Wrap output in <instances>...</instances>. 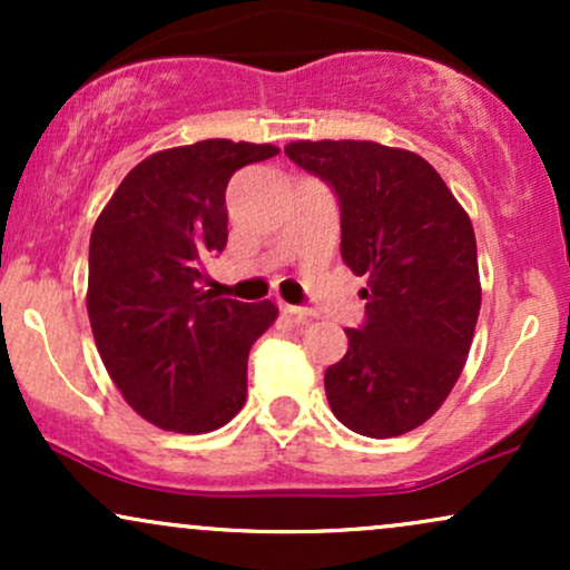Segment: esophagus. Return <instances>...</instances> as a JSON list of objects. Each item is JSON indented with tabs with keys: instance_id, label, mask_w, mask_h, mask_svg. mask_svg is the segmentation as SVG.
I'll list each match as a JSON object with an SVG mask.
<instances>
[{
	"instance_id": "obj_1",
	"label": "esophagus",
	"mask_w": 570,
	"mask_h": 570,
	"mask_svg": "<svg viewBox=\"0 0 570 570\" xmlns=\"http://www.w3.org/2000/svg\"><path fill=\"white\" fill-rule=\"evenodd\" d=\"M281 311L286 313V316H292L294 322H307V318L313 316V311H307V307H299V305H289V303H281Z\"/></svg>"
}]
</instances>
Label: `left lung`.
Listing matches in <instances>:
<instances>
[{"label": "left lung", "mask_w": 570, "mask_h": 570, "mask_svg": "<svg viewBox=\"0 0 570 570\" xmlns=\"http://www.w3.org/2000/svg\"><path fill=\"white\" fill-rule=\"evenodd\" d=\"M284 153L335 189L340 254L367 276V318L324 375L343 426L407 434L448 399L472 348L482 286L474 227L421 155L377 141H292Z\"/></svg>", "instance_id": "left-lung-1"}]
</instances>
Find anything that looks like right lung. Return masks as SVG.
<instances>
[{
  "mask_svg": "<svg viewBox=\"0 0 570 570\" xmlns=\"http://www.w3.org/2000/svg\"><path fill=\"white\" fill-rule=\"evenodd\" d=\"M273 144L206 139L149 155L90 233L88 316L117 389L144 421L179 434L225 426L246 402V362L278 307L200 289L227 244L225 189Z\"/></svg>",
  "mask_w": 570,
  "mask_h": 570,
  "instance_id": "right-lung-1",
  "label": "right lung"
}]
</instances>
